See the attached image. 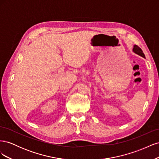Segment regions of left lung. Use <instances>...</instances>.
Here are the masks:
<instances>
[{"mask_svg": "<svg viewBox=\"0 0 159 159\" xmlns=\"http://www.w3.org/2000/svg\"><path fill=\"white\" fill-rule=\"evenodd\" d=\"M133 51L135 53V54L139 55L142 56L143 57H144V58H145V54H144V53L143 52V50L139 48L138 46L137 45H134V47H133Z\"/></svg>", "mask_w": 159, "mask_h": 159, "instance_id": "left-lung-1", "label": "left lung"}]
</instances>
